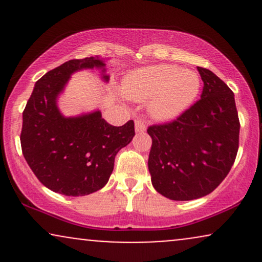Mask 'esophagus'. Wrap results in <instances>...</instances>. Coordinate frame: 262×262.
Returning <instances> with one entry per match:
<instances>
[{
    "label": "esophagus",
    "instance_id": "34e87169",
    "mask_svg": "<svg viewBox=\"0 0 262 262\" xmlns=\"http://www.w3.org/2000/svg\"><path fill=\"white\" fill-rule=\"evenodd\" d=\"M145 129L146 125L144 121H141V119H137V121H135V132H137V133H143V132H145Z\"/></svg>",
    "mask_w": 262,
    "mask_h": 262
}]
</instances>
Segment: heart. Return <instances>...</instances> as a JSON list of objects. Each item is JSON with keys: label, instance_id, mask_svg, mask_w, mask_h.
Wrapping results in <instances>:
<instances>
[{"label": "heart", "instance_id": "heart-1", "mask_svg": "<svg viewBox=\"0 0 262 262\" xmlns=\"http://www.w3.org/2000/svg\"><path fill=\"white\" fill-rule=\"evenodd\" d=\"M201 89L198 74L181 66L161 64L132 71L122 83L125 97L135 101L150 100L152 117L167 121L185 112L196 100Z\"/></svg>", "mask_w": 262, "mask_h": 262}]
</instances>
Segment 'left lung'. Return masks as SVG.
<instances>
[{
    "label": "left lung",
    "instance_id": "8db88e82",
    "mask_svg": "<svg viewBox=\"0 0 262 262\" xmlns=\"http://www.w3.org/2000/svg\"><path fill=\"white\" fill-rule=\"evenodd\" d=\"M197 69L203 81L201 100L175 121L148 128L151 183L173 201L197 200L214 191L229 173L239 148L233 91L208 69Z\"/></svg>",
    "mask_w": 262,
    "mask_h": 262
}]
</instances>
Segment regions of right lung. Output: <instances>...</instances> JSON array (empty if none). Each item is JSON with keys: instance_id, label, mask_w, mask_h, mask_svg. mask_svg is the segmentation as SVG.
I'll return each instance as SVG.
<instances>
[{"instance_id": "obj_1", "label": "right lung", "mask_w": 262, "mask_h": 262, "mask_svg": "<svg viewBox=\"0 0 262 262\" xmlns=\"http://www.w3.org/2000/svg\"><path fill=\"white\" fill-rule=\"evenodd\" d=\"M98 56L69 60L48 71L35 82L23 111L20 145L26 161L45 187L65 196H86L103 187L113 171L114 158L135 135L134 122L113 127L100 111L64 117L58 97L71 74L82 69H101Z\"/></svg>"}]
</instances>
